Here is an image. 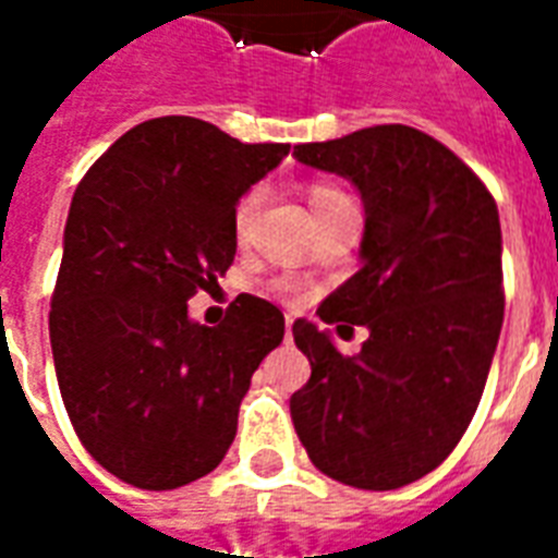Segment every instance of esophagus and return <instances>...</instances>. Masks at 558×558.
<instances>
[{
    "label": "esophagus",
    "mask_w": 558,
    "mask_h": 558,
    "mask_svg": "<svg viewBox=\"0 0 558 558\" xmlns=\"http://www.w3.org/2000/svg\"><path fill=\"white\" fill-rule=\"evenodd\" d=\"M292 323H295V319H292V316H287V323H283V326H287V340H292Z\"/></svg>",
    "instance_id": "1"
}]
</instances>
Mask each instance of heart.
<instances>
[{
	"mask_svg": "<svg viewBox=\"0 0 558 558\" xmlns=\"http://www.w3.org/2000/svg\"><path fill=\"white\" fill-rule=\"evenodd\" d=\"M340 194H343V191H338L335 184H326V182L311 184V206H319V203L335 199V196ZM259 196H263L259 191H247V194L235 203V211H232V230H235V235H244L247 223H251V218H254L256 206H259ZM275 292H280V295H292V287L290 283H278Z\"/></svg>",
	"mask_w": 558,
	"mask_h": 558,
	"instance_id": "obj_1",
	"label": "heart"
}]
</instances>
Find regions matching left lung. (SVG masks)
I'll return each instance as SVG.
<instances>
[{
	"label": "left lung",
	"mask_w": 558,
	"mask_h": 558,
	"mask_svg": "<svg viewBox=\"0 0 558 558\" xmlns=\"http://www.w3.org/2000/svg\"><path fill=\"white\" fill-rule=\"evenodd\" d=\"M292 155L362 194V268L316 314L371 331L359 355H340L328 331L295 319L311 379L290 398L292 424L328 478L398 490L439 466L478 410L505 316L496 199L451 148L410 125Z\"/></svg>",
	"instance_id": "1"
}]
</instances>
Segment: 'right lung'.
<instances>
[{"label":"right lung","instance_id":"right-lung-1","mask_svg":"<svg viewBox=\"0 0 558 558\" xmlns=\"http://www.w3.org/2000/svg\"><path fill=\"white\" fill-rule=\"evenodd\" d=\"M290 155L194 116L131 128L74 191L50 302L68 418L107 472L175 490L218 466L283 314L242 292L220 326L187 316L235 256L239 196Z\"/></svg>","mask_w":558,"mask_h":558}]
</instances>
